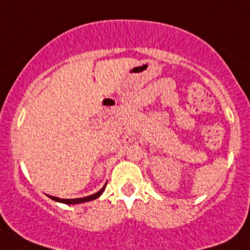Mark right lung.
Segmentation results:
<instances>
[{
	"mask_svg": "<svg viewBox=\"0 0 250 250\" xmlns=\"http://www.w3.org/2000/svg\"><path fill=\"white\" fill-rule=\"evenodd\" d=\"M105 188H106V184L104 185V188H102L100 191L95 192L94 195H90L87 196V197H83V198H72V200H64V198H59V197H54V196H48L49 198H52L53 201H57V202L60 203H65V204H78V203H83V202H89V201L95 200V198L99 197L103 192H104Z\"/></svg>",
	"mask_w": 250,
	"mask_h": 250,
	"instance_id": "obj_1",
	"label": "right lung"
}]
</instances>
